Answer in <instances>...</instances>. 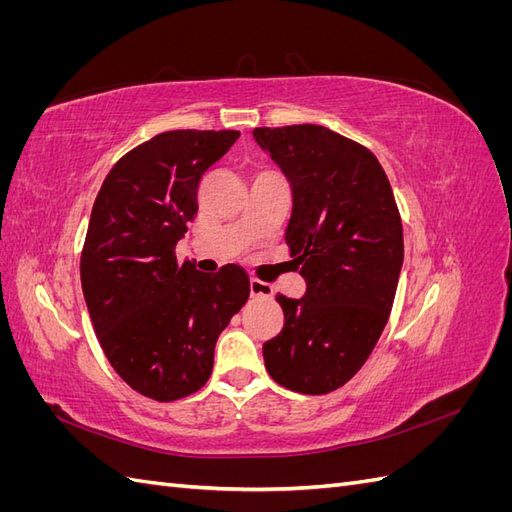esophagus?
Returning <instances> with one entry per match:
<instances>
[{"mask_svg":"<svg viewBox=\"0 0 512 512\" xmlns=\"http://www.w3.org/2000/svg\"><path fill=\"white\" fill-rule=\"evenodd\" d=\"M250 292H252V297H256V299H271L273 297V286L267 284V282L252 280L250 282Z\"/></svg>","mask_w":512,"mask_h":512,"instance_id":"1","label":"esophagus"}]
</instances>
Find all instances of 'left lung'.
<instances>
[{
	"label": "left lung",
	"instance_id": "1",
	"mask_svg": "<svg viewBox=\"0 0 512 512\" xmlns=\"http://www.w3.org/2000/svg\"><path fill=\"white\" fill-rule=\"evenodd\" d=\"M252 134L290 183L286 243L307 284L301 299L277 294L284 327L262 346L265 367L290 391L331 393L389 320L404 265L399 209L378 158L350 138L314 123Z\"/></svg>",
	"mask_w": 512,
	"mask_h": 512
}]
</instances>
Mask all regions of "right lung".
Segmentation results:
<instances>
[{"instance_id": "add662e5", "label": "right lung", "mask_w": 512, "mask_h": 512, "mask_svg": "<svg viewBox=\"0 0 512 512\" xmlns=\"http://www.w3.org/2000/svg\"><path fill=\"white\" fill-rule=\"evenodd\" d=\"M237 130H173L128 151L91 209L81 284L108 363L136 393L175 401L205 386L213 350L250 297L237 265L218 273L177 262L198 211V183Z\"/></svg>"}]
</instances>
